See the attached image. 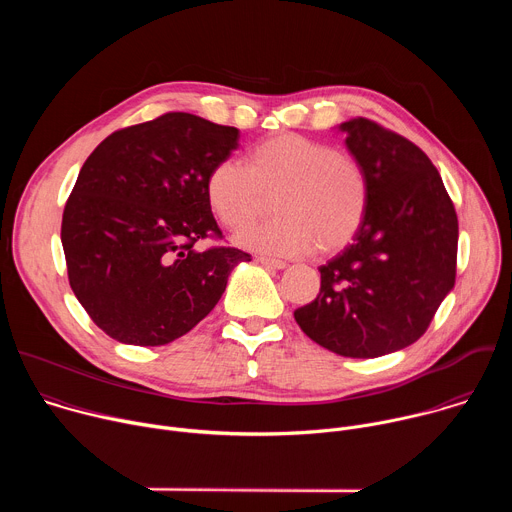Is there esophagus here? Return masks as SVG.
Instances as JSON below:
<instances>
[{
  "mask_svg": "<svg viewBox=\"0 0 512 512\" xmlns=\"http://www.w3.org/2000/svg\"><path fill=\"white\" fill-rule=\"evenodd\" d=\"M259 265L263 267H269V269H285L287 263L285 261H279V259H271V257H257L255 259Z\"/></svg>",
  "mask_w": 512,
  "mask_h": 512,
  "instance_id": "obj_1",
  "label": "esophagus"
}]
</instances>
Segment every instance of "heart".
Here are the masks:
<instances>
[{"instance_id":"heart-1","label":"heart","mask_w":512,"mask_h":512,"mask_svg":"<svg viewBox=\"0 0 512 512\" xmlns=\"http://www.w3.org/2000/svg\"><path fill=\"white\" fill-rule=\"evenodd\" d=\"M269 196L277 216L239 233V245L281 257L314 247L332 255L362 227L369 182L354 156L300 133H277L255 145L247 166L225 158L206 176L208 204L229 229L249 225Z\"/></svg>"}]
</instances>
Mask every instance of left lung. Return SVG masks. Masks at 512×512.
I'll return each instance as SVG.
<instances>
[{
	"instance_id": "1",
	"label": "left lung",
	"mask_w": 512,
	"mask_h": 512,
	"mask_svg": "<svg viewBox=\"0 0 512 512\" xmlns=\"http://www.w3.org/2000/svg\"><path fill=\"white\" fill-rule=\"evenodd\" d=\"M336 129L367 174L369 206L354 243L318 269V298L294 318L330 352L377 358L413 344L454 289L458 216L415 143L362 117Z\"/></svg>"
}]
</instances>
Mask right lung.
<instances>
[{
  "mask_svg": "<svg viewBox=\"0 0 512 512\" xmlns=\"http://www.w3.org/2000/svg\"><path fill=\"white\" fill-rule=\"evenodd\" d=\"M239 148V129L190 113L111 133L89 156L64 206L68 281L113 340L164 346L218 304L239 249L198 251L221 235L208 198L210 168Z\"/></svg>",
  "mask_w": 512,
  "mask_h": 512,
  "instance_id": "add662e5",
  "label": "right lung"
}]
</instances>
